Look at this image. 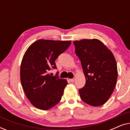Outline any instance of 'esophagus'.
<instances>
[{
	"instance_id": "obj_1",
	"label": "esophagus",
	"mask_w": 130,
	"mask_h": 130,
	"mask_svg": "<svg viewBox=\"0 0 130 130\" xmlns=\"http://www.w3.org/2000/svg\"><path fill=\"white\" fill-rule=\"evenodd\" d=\"M69 81H70V82H74V79H69Z\"/></svg>"
}]
</instances>
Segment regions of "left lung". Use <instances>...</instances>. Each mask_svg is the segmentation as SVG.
Returning a JSON list of instances; mask_svg holds the SVG:
<instances>
[{
    "label": "left lung",
    "instance_id": "1",
    "mask_svg": "<svg viewBox=\"0 0 130 130\" xmlns=\"http://www.w3.org/2000/svg\"><path fill=\"white\" fill-rule=\"evenodd\" d=\"M73 43L86 78L85 86L79 90L80 98L89 105H102L111 97L117 83L118 70L114 56L98 39H84Z\"/></svg>",
    "mask_w": 130,
    "mask_h": 130
}]
</instances>
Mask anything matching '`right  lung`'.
Here are the masks:
<instances>
[{
    "instance_id": "1",
    "label": "right lung",
    "mask_w": 130,
    "mask_h": 130,
    "mask_svg": "<svg viewBox=\"0 0 130 130\" xmlns=\"http://www.w3.org/2000/svg\"><path fill=\"white\" fill-rule=\"evenodd\" d=\"M71 42L39 40L25 53L20 69L21 85L28 100L39 109H50L61 100L67 80L52 76L48 72L57 68L55 61Z\"/></svg>"
}]
</instances>
